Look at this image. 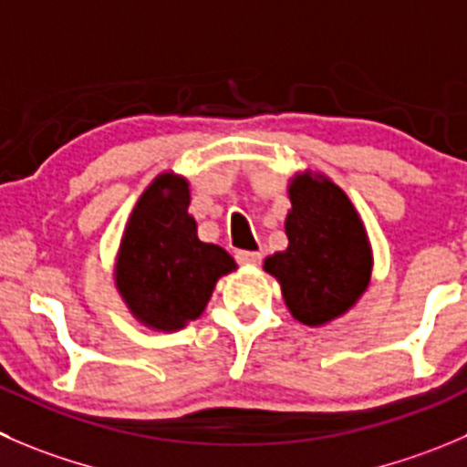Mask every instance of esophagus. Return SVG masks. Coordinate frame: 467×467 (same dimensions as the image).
<instances>
[{
    "mask_svg": "<svg viewBox=\"0 0 467 467\" xmlns=\"http://www.w3.org/2000/svg\"><path fill=\"white\" fill-rule=\"evenodd\" d=\"M237 262L239 265H260L262 253L260 251H237Z\"/></svg>",
    "mask_w": 467,
    "mask_h": 467,
    "instance_id": "esophagus-1",
    "label": "esophagus"
}]
</instances>
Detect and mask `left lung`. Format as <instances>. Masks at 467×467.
I'll return each instance as SVG.
<instances>
[{
	"label": "left lung",
	"mask_w": 467,
	"mask_h": 467,
	"mask_svg": "<svg viewBox=\"0 0 467 467\" xmlns=\"http://www.w3.org/2000/svg\"><path fill=\"white\" fill-rule=\"evenodd\" d=\"M285 221L287 251L266 257L294 319L321 326L344 315L368 289L372 248L347 193L330 180L296 175Z\"/></svg>",
	"instance_id": "left-lung-1"
}]
</instances>
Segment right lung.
<instances>
[{
    "instance_id": "right-lung-1",
    "label": "right lung",
    "mask_w": 467,
    "mask_h": 467,
    "mask_svg": "<svg viewBox=\"0 0 467 467\" xmlns=\"http://www.w3.org/2000/svg\"><path fill=\"white\" fill-rule=\"evenodd\" d=\"M189 184L164 173L143 192L120 242L116 285L139 321L157 330L198 319L234 260L196 234Z\"/></svg>"
}]
</instances>
